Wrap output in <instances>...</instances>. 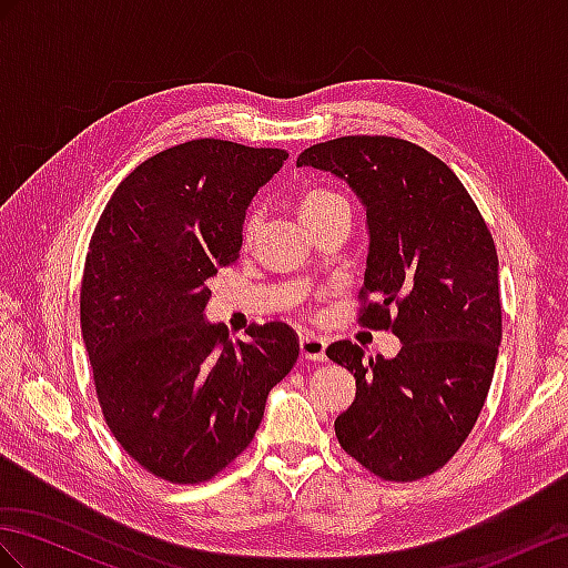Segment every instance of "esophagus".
Instances as JSON below:
<instances>
[{"label":"esophagus","instance_id":"1","mask_svg":"<svg viewBox=\"0 0 568 568\" xmlns=\"http://www.w3.org/2000/svg\"><path fill=\"white\" fill-rule=\"evenodd\" d=\"M300 353L304 359L324 362L326 359V341L314 336V333H302L300 336Z\"/></svg>","mask_w":568,"mask_h":568}]
</instances>
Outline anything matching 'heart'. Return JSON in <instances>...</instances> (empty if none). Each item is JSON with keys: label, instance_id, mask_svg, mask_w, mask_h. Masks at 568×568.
<instances>
[{"label": "heart", "instance_id": "b5f03b06", "mask_svg": "<svg viewBox=\"0 0 568 568\" xmlns=\"http://www.w3.org/2000/svg\"><path fill=\"white\" fill-rule=\"evenodd\" d=\"M336 209H347V201L341 192H336V189H331V186L312 184V186H304L302 192L297 194V211H300L302 221L307 223V227L314 225L316 221H322V217H326L328 213H333ZM258 223H261V215H258L256 209H252L250 213H246L244 225H242L244 242L254 240Z\"/></svg>", "mask_w": 568, "mask_h": 568}]
</instances>
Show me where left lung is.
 Returning <instances> with one entry per match:
<instances>
[{"mask_svg": "<svg viewBox=\"0 0 568 568\" xmlns=\"http://www.w3.org/2000/svg\"><path fill=\"white\" fill-rule=\"evenodd\" d=\"M297 165L333 172L367 209L359 324L403 343L396 357L369 362L351 341L326 347L357 384L336 417L338 442L390 483L432 475L468 439L497 365L499 258L489 227L454 170L405 139L341 136L310 145Z\"/></svg>", "mask_w": 568, "mask_h": 568, "instance_id": "8db88e82", "label": "left lung"}]
</instances>
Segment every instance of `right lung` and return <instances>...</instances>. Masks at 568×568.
<instances>
[{"instance_id": "1", "label": "right lung", "mask_w": 568, "mask_h": 568, "mask_svg": "<svg viewBox=\"0 0 568 568\" xmlns=\"http://www.w3.org/2000/svg\"><path fill=\"white\" fill-rule=\"evenodd\" d=\"M285 158L221 139L172 145L126 174L91 237L81 331L98 403L126 454L172 485L227 468L297 362L287 324L232 343L203 318L206 281L240 258L246 206Z\"/></svg>"}]
</instances>
